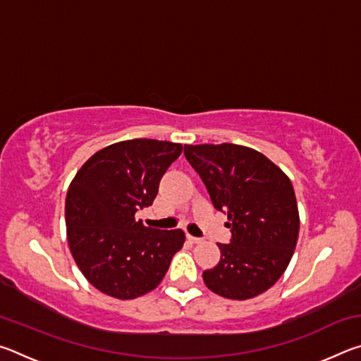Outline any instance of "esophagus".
Returning <instances> with one entry per match:
<instances>
[{
    "mask_svg": "<svg viewBox=\"0 0 361 361\" xmlns=\"http://www.w3.org/2000/svg\"><path fill=\"white\" fill-rule=\"evenodd\" d=\"M186 239H188L189 242H191V243H200V242H202V239H199V237H194V235H191V234H188Z\"/></svg>",
    "mask_w": 361,
    "mask_h": 361,
    "instance_id": "1",
    "label": "esophagus"
}]
</instances>
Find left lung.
Here are the masks:
<instances>
[{
    "mask_svg": "<svg viewBox=\"0 0 361 361\" xmlns=\"http://www.w3.org/2000/svg\"><path fill=\"white\" fill-rule=\"evenodd\" d=\"M185 156L215 209L228 213L232 232L231 243H218V264L204 271L205 285L239 301L261 295L282 277L296 248L299 213L290 178L240 145H185Z\"/></svg>",
    "mask_w": 361,
    "mask_h": 361,
    "instance_id": "1",
    "label": "left lung"
}]
</instances>
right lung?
Instances as JSON below:
<instances>
[{
  "label": "right lung",
  "mask_w": 361,
  "mask_h": 361,
  "mask_svg": "<svg viewBox=\"0 0 361 361\" xmlns=\"http://www.w3.org/2000/svg\"><path fill=\"white\" fill-rule=\"evenodd\" d=\"M181 151L180 143L126 140L97 151L78 170L66 192V237L78 267L99 291L135 299L162 282L185 232L146 228L135 213L152 204Z\"/></svg>",
  "instance_id": "1"
}]
</instances>
